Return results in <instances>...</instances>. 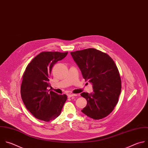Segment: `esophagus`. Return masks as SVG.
Returning a JSON list of instances; mask_svg holds the SVG:
<instances>
[{"label":"esophagus","instance_id":"obj_1","mask_svg":"<svg viewBox=\"0 0 148 148\" xmlns=\"http://www.w3.org/2000/svg\"><path fill=\"white\" fill-rule=\"evenodd\" d=\"M77 96V94H74V93H71V94H69L68 95V97H69V98H70V97H73V96Z\"/></svg>","mask_w":148,"mask_h":148}]
</instances>
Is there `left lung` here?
I'll use <instances>...</instances> for the list:
<instances>
[{
	"instance_id": "1",
	"label": "left lung",
	"mask_w": 148,
	"mask_h": 148,
	"mask_svg": "<svg viewBox=\"0 0 148 148\" xmlns=\"http://www.w3.org/2000/svg\"><path fill=\"white\" fill-rule=\"evenodd\" d=\"M70 53L83 78L92 83L93 88L92 93L81 94L87 101L81 112L94 120L106 117L117 104L121 92V81L117 66L108 54L93 48Z\"/></svg>"
}]
</instances>
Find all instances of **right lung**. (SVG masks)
Wrapping results in <instances>:
<instances>
[{
    "label": "right lung",
    "mask_w": 148,
    "mask_h": 148,
    "mask_svg": "<svg viewBox=\"0 0 148 148\" xmlns=\"http://www.w3.org/2000/svg\"><path fill=\"white\" fill-rule=\"evenodd\" d=\"M68 52H42L27 65L23 75L21 96L24 104L36 119L49 122L61 113L67 96L58 95L47 88L53 66Z\"/></svg>",
    "instance_id": "add662e5"
}]
</instances>
